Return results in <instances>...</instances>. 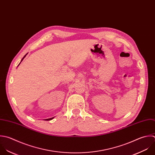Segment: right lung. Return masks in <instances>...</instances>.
<instances>
[{
	"label": "right lung",
	"mask_w": 155,
	"mask_h": 155,
	"mask_svg": "<svg viewBox=\"0 0 155 155\" xmlns=\"http://www.w3.org/2000/svg\"><path fill=\"white\" fill-rule=\"evenodd\" d=\"M26 55H25L23 57V58L21 59V61H22V60H23V58L25 57V56L26 55ZM18 65H19V64H18ZM53 118H54V117H53V118H49V119H46V120H45V121H49V120H52V119H53Z\"/></svg>",
	"instance_id": "add662e5"
}]
</instances>
